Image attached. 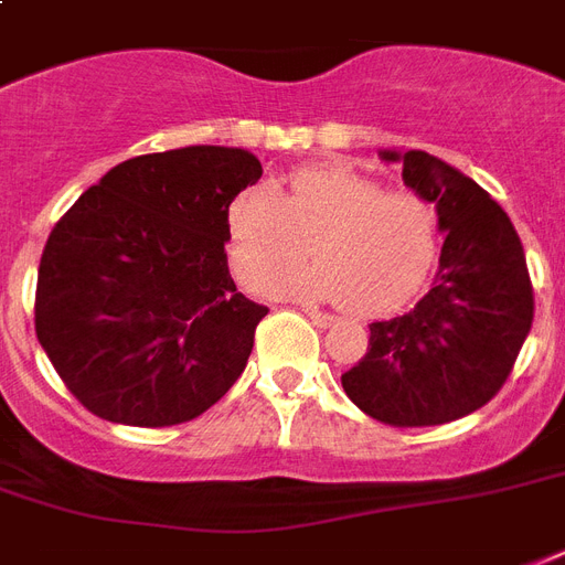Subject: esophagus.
<instances>
[{
	"label": "esophagus",
	"mask_w": 565,
	"mask_h": 565,
	"mask_svg": "<svg viewBox=\"0 0 565 565\" xmlns=\"http://www.w3.org/2000/svg\"><path fill=\"white\" fill-rule=\"evenodd\" d=\"M305 313H308V319L317 328H331V326H334V317H331V313H322V310H317V308H305Z\"/></svg>",
	"instance_id": "esophagus-1"
}]
</instances>
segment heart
<instances>
[{"label":"heart","instance_id":"obj_1","mask_svg":"<svg viewBox=\"0 0 565 565\" xmlns=\"http://www.w3.org/2000/svg\"><path fill=\"white\" fill-rule=\"evenodd\" d=\"M228 252L237 275L264 287L309 250L320 264L284 274L275 296L343 301L358 317H381L413 299L437 257V211L411 190L349 167L292 172L287 193L255 184L231 199Z\"/></svg>","mask_w":565,"mask_h":565}]
</instances>
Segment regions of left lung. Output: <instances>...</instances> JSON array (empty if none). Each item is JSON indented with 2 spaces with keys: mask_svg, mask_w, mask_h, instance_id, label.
<instances>
[{
  "mask_svg": "<svg viewBox=\"0 0 565 565\" xmlns=\"http://www.w3.org/2000/svg\"><path fill=\"white\" fill-rule=\"evenodd\" d=\"M446 234L437 278L416 308L370 326V349L343 375L366 416L419 428L469 416L508 381L534 322V290L513 222L469 175L434 154L381 149Z\"/></svg>",
  "mask_w": 565,
  "mask_h": 565,
  "instance_id": "left-lung-1",
  "label": "left lung"
}]
</instances>
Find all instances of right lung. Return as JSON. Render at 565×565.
Masks as SVG:
<instances>
[{"instance_id": "add662e5", "label": "right lung", "mask_w": 565, "mask_h": 565, "mask_svg": "<svg viewBox=\"0 0 565 565\" xmlns=\"http://www.w3.org/2000/svg\"><path fill=\"white\" fill-rule=\"evenodd\" d=\"M260 175L237 146L140 154L105 172L52 228L34 331L99 419L190 422L246 370L266 308L231 278L225 213Z\"/></svg>"}]
</instances>
